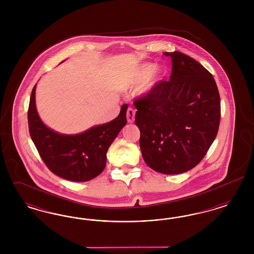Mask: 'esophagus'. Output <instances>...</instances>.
<instances>
[{
    "mask_svg": "<svg viewBox=\"0 0 254 254\" xmlns=\"http://www.w3.org/2000/svg\"><path fill=\"white\" fill-rule=\"evenodd\" d=\"M127 120L129 124H131L135 120V110L131 108H129L127 111Z\"/></svg>",
    "mask_w": 254,
    "mask_h": 254,
    "instance_id": "obj_1",
    "label": "esophagus"
}]
</instances>
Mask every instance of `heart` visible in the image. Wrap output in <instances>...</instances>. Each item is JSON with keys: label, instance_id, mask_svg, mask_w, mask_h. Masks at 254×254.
<instances>
[{"label": "heart", "instance_id": "b5f03b06", "mask_svg": "<svg viewBox=\"0 0 254 254\" xmlns=\"http://www.w3.org/2000/svg\"><path fill=\"white\" fill-rule=\"evenodd\" d=\"M167 75V70L163 67L154 68V64L145 63L138 65L126 81L125 88L131 89L140 85V93L147 94L152 88L160 83Z\"/></svg>", "mask_w": 254, "mask_h": 254}]
</instances>
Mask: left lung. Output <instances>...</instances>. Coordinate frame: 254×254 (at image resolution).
<instances>
[{
  "label": "left lung",
  "mask_w": 254,
  "mask_h": 254,
  "mask_svg": "<svg viewBox=\"0 0 254 254\" xmlns=\"http://www.w3.org/2000/svg\"><path fill=\"white\" fill-rule=\"evenodd\" d=\"M172 62L169 81L134 101L135 124L145 164L163 174L193 169L217 135L220 95L210 72L179 51L166 52Z\"/></svg>",
  "instance_id": "left-lung-1"
}]
</instances>
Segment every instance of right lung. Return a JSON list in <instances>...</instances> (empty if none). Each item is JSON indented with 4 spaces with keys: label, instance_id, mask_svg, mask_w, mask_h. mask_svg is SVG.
<instances>
[{
    "label": "right lung",
    "instance_id": "right-lung-1",
    "mask_svg": "<svg viewBox=\"0 0 254 254\" xmlns=\"http://www.w3.org/2000/svg\"><path fill=\"white\" fill-rule=\"evenodd\" d=\"M34 85L27 112L30 137L47 167L54 174L73 182L95 178L106 167L109 146L127 125L125 104L112 121L94 126L79 134H62L41 120L35 103Z\"/></svg>",
    "mask_w": 254,
    "mask_h": 254
}]
</instances>
